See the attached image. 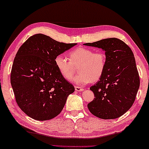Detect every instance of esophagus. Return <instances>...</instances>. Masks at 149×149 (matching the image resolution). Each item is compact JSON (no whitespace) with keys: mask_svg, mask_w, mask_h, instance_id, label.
I'll list each match as a JSON object with an SVG mask.
<instances>
[{"mask_svg":"<svg viewBox=\"0 0 149 149\" xmlns=\"http://www.w3.org/2000/svg\"><path fill=\"white\" fill-rule=\"evenodd\" d=\"M75 91H78V92L83 91H84V88H82L80 87V86H75Z\"/></svg>","mask_w":149,"mask_h":149,"instance_id":"obj_1","label":"esophagus"}]
</instances>
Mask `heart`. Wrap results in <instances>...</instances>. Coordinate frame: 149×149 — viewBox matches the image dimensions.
Masks as SVG:
<instances>
[{
	"label": "heart",
	"mask_w": 149,
	"mask_h": 149,
	"mask_svg": "<svg viewBox=\"0 0 149 149\" xmlns=\"http://www.w3.org/2000/svg\"><path fill=\"white\" fill-rule=\"evenodd\" d=\"M69 60L61 55L56 56L55 64L65 79L70 80L78 67L79 74L72 81L79 85H85L100 79L106 67V53L94 52L86 47H78L69 53Z\"/></svg>",
	"instance_id": "1"
}]
</instances>
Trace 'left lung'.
<instances>
[{
	"mask_svg": "<svg viewBox=\"0 0 149 149\" xmlns=\"http://www.w3.org/2000/svg\"><path fill=\"white\" fill-rule=\"evenodd\" d=\"M84 45L102 48L107 57L103 75L90 88L95 97L88 104V108L94 116L104 119L123 116L133 106L140 86L132 51L124 41L116 38Z\"/></svg>",
	"mask_w": 149,
	"mask_h": 149,
	"instance_id": "left-lung-1",
	"label": "left lung"
}]
</instances>
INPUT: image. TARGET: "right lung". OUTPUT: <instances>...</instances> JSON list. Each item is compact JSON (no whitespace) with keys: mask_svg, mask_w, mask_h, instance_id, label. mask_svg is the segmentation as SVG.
I'll list each match as a JSON object with an SVG mask.
<instances>
[{"mask_svg":"<svg viewBox=\"0 0 149 149\" xmlns=\"http://www.w3.org/2000/svg\"><path fill=\"white\" fill-rule=\"evenodd\" d=\"M76 45L38 33L19 48L12 67L10 82L16 103L26 115L45 121L62 111L74 88L58 72L55 58Z\"/></svg>","mask_w":149,"mask_h":149,"instance_id":"obj_1","label":"right lung"}]
</instances>
